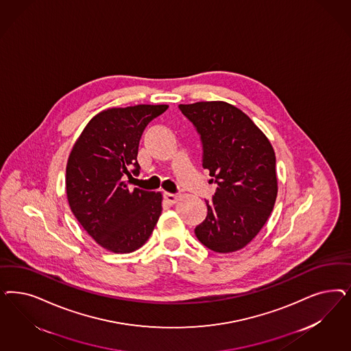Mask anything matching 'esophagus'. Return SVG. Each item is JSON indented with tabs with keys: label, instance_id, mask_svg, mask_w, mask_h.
<instances>
[{
	"label": "esophagus",
	"instance_id": "obj_1",
	"mask_svg": "<svg viewBox=\"0 0 351 351\" xmlns=\"http://www.w3.org/2000/svg\"><path fill=\"white\" fill-rule=\"evenodd\" d=\"M164 199H165L167 203L173 205V204L178 203L180 196H178V195H174V193H164Z\"/></svg>",
	"mask_w": 351,
	"mask_h": 351
}]
</instances>
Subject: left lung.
Returning <instances> with one entry per match:
<instances>
[{"label": "left lung", "instance_id": "1", "mask_svg": "<svg viewBox=\"0 0 351 351\" xmlns=\"http://www.w3.org/2000/svg\"><path fill=\"white\" fill-rule=\"evenodd\" d=\"M203 143V168L218 184L196 238L218 253L243 249L271 215L278 178L275 152L248 114L222 101L180 104Z\"/></svg>", "mask_w": 351, "mask_h": 351}]
</instances>
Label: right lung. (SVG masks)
Segmentation results:
<instances>
[{
	"mask_svg": "<svg viewBox=\"0 0 351 351\" xmlns=\"http://www.w3.org/2000/svg\"><path fill=\"white\" fill-rule=\"evenodd\" d=\"M167 110V104L104 110L85 126L68 156L71 210L97 244L113 253L141 248L161 215V193L130 191L124 180L139 173L136 155L145 128Z\"/></svg>",
	"mask_w": 351,
	"mask_h": 351,
	"instance_id": "add662e5",
	"label": "right lung"
}]
</instances>
